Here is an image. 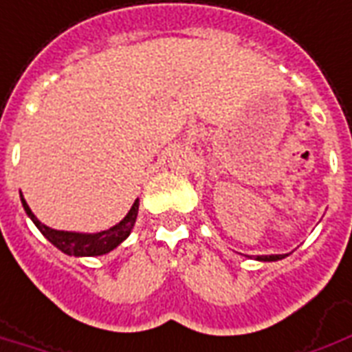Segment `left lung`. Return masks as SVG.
I'll return each instance as SVG.
<instances>
[{
	"label": "left lung",
	"mask_w": 352,
	"mask_h": 352,
	"mask_svg": "<svg viewBox=\"0 0 352 352\" xmlns=\"http://www.w3.org/2000/svg\"><path fill=\"white\" fill-rule=\"evenodd\" d=\"M287 255H258L257 261H263V263H272V261H281Z\"/></svg>",
	"instance_id": "8db88e82"
}]
</instances>
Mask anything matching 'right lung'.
<instances>
[{"label":"right lung","mask_w":352,"mask_h":352,"mask_svg":"<svg viewBox=\"0 0 352 352\" xmlns=\"http://www.w3.org/2000/svg\"><path fill=\"white\" fill-rule=\"evenodd\" d=\"M22 201V206H24L25 214L32 217V221L35 223V227L43 232L46 240L50 243H54L60 251H63L65 255H73V257H99V255H104V253H110V251L118 248L120 243L131 234V230L135 227V221H137L138 215V199L135 201V204L131 206V210L127 212V215L123 217L122 221L110 227L107 230H101V232H94V234H84V232H69V230H56L46 227L43 223L35 217L28 202L24 201V197H20Z\"/></svg>","instance_id":"obj_1"}]
</instances>
